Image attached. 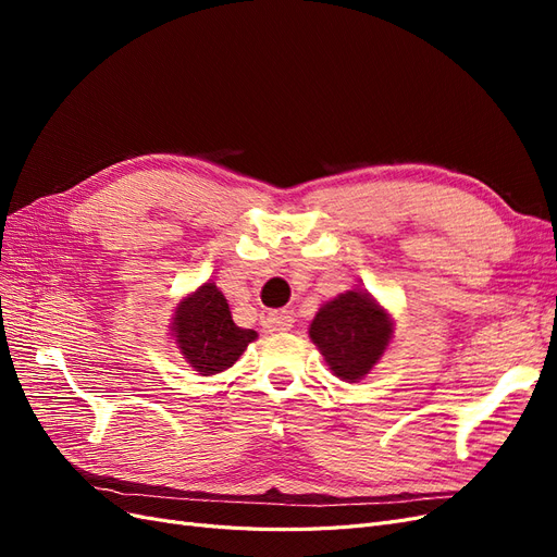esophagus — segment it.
Listing matches in <instances>:
<instances>
[{"instance_id": "1", "label": "esophagus", "mask_w": 557, "mask_h": 557, "mask_svg": "<svg viewBox=\"0 0 557 557\" xmlns=\"http://www.w3.org/2000/svg\"><path fill=\"white\" fill-rule=\"evenodd\" d=\"M295 323V318L290 311H269L262 315V325L269 332H288Z\"/></svg>"}]
</instances>
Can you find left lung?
Instances as JSON below:
<instances>
[{
	"instance_id": "obj_1",
	"label": "left lung",
	"mask_w": 557,
	"mask_h": 557,
	"mask_svg": "<svg viewBox=\"0 0 557 557\" xmlns=\"http://www.w3.org/2000/svg\"><path fill=\"white\" fill-rule=\"evenodd\" d=\"M309 334L332 372L352 383L379 362L393 327L372 297L348 290L318 309Z\"/></svg>"
}]
</instances>
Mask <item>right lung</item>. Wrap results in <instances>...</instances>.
Returning <instances> with one entry per match:
<instances>
[{"label":"right lung","instance_id":"1","mask_svg":"<svg viewBox=\"0 0 557 557\" xmlns=\"http://www.w3.org/2000/svg\"><path fill=\"white\" fill-rule=\"evenodd\" d=\"M174 334L185 360L201 376L232 367L258 336L256 330H244L234 323L227 299L213 283H205L181 301L174 318Z\"/></svg>","mask_w":557,"mask_h":557}]
</instances>
